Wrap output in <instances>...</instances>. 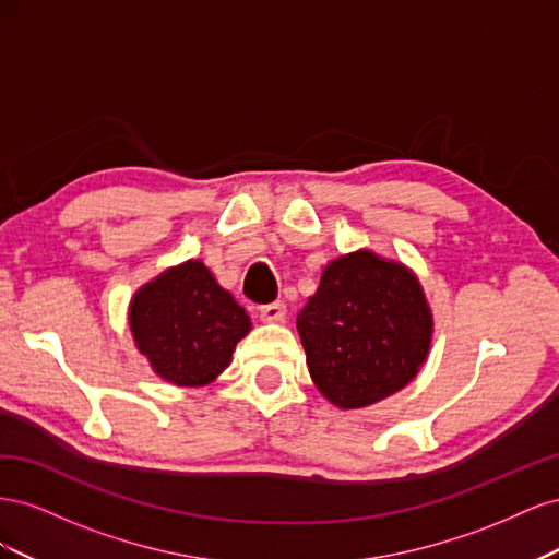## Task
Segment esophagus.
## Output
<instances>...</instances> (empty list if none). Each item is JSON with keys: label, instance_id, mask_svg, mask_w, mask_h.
I'll list each match as a JSON object with an SVG mask.
<instances>
[{"label": "esophagus", "instance_id": "obj_1", "mask_svg": "<svg viewBox=\"0 0 559 559\" xmlns=\"http://www.w3.org/2000/svg\"><path fill=\"white\" fill-rule=\"evenodd\" d=\"M259 317H261V321H265V324H275V321H282L286 317V306L282 300L267 302V306H261Z\"/></svg>", "mask_w": 559, "mask_h": 559}]
</instances>
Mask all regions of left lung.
Wrapping results in <instances>:
<instances>
[{
    "mask_svg": "<svg viewBox=\"0 0 559 559\" xmlns=\"http://www.w3.org/2000/svg\"><path fill=\"white\" fill-rule=\"evenodd\" d=\"M296 329L319 394L357 411L415 380L431 349L433 314L408 265L359 249L324 265Z\"/></svg>",
    "mask_w": 559,
    "mask_h": 559,
    "instance_id": "obj_1",
    "label": "left lung"
}]
</instances>
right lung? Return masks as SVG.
<instances>
[{
    "mask_svg": "<svg viewBox=\"0 0 559 559\" xmlns=\"http://www.w3.org/2000/svg\"><path fill=\"white\" fill-rule=\"evenodd\" d=\"M128 321L151 370L177 386H205L233 361L251 331L238 300L200 259L163 270L134 292Z\"/></svg>",
    "mask_w": 559,
    "mask_h": 559,
    "instance_id": "add662e5",
    "label": "right lung"
}]
</instances>
